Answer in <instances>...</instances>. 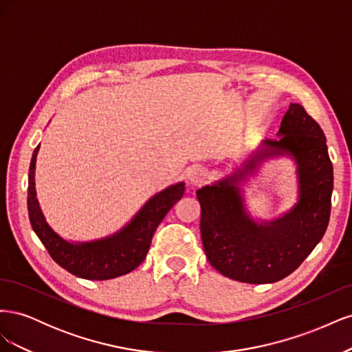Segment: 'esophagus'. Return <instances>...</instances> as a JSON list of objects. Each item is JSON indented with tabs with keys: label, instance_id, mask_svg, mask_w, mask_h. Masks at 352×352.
<instances>
[{
	"label": "esophagus",
	"instance_id": "1",
	"mask_svg": "<svg viewBox=\"0 0 352 352\" xmlns=\"http://www.w3.org/2000/svg\"><path fill=\"white\" fill-rule=\"evenodd\" d=\"M189 182L195 185V186H199L202 184H206L208 180V170L204 168V167H194L192 170L189 172Z\"/></svg>",
	"mask_w": 352,
	"mask_h": 352
}]
</instances>
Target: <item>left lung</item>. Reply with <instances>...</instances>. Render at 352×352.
Wrapping results in <instances>:
<instances>
[{
	"label": "left lung",
	"instance_id": "obj_1",
	"mask_svg": "<svg viewBox=\"0 0 352 352\" xmlns=\"http://www.w3.org/2000/svg\"><path fill=\"white\" fill-rule=\"evenodd\" d=\"M279 133L280 140L265 141L267 150L255 160L283 153L295 157L300 201L289 214L264 225L252 221L233 185L236 175L197 190L207 258L221 274L239 282L272 283L286 278L310 255L329 225L333 166L320 124L302 105L291 104ZM255 160L245 164L243 172L255 168Z\"/></svg>",
	"mask_w": 352,
	"mask_h": 352
}]
</instances>
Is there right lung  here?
I'll return each instance as SVG.
<instances>
[{"label":"right lung","instance_id":"obj_1","mask_svg":"<svg viewBox=\"0 0 352 352\" xmlns=\"http://www.w3.org/2000/svg\"><path fill=\"white\" fill-rule=\"evenodd\" d=\"M35 148L29 167L28 211L32 229L44 243L51 258L72 274L88 280H107L132 272L146 257L158 225L184 197L185 184L168 186L153 197L135 219L117 235L85 243H69L52 230L42 216L35 190Z\"/></svg>","mask_w":352,"mask_h":352}]
</instances>
